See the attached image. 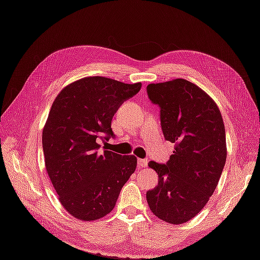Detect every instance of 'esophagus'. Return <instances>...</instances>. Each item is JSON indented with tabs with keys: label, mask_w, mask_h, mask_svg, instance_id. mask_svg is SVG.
Wrapping results in <instances>:
<instances>
[{
	"label": "esophagus",
	"mask_w": 260,
	"mask_h": 260,
	"mask_svg": "<svg viewBox=\"0 0 260 260\" xmlns=\"http://www.w3.org/2000/svg\"><path fill=\"white\" fill-rule=\"evenodd\" d=\"M138 166H139V168H146L148 166V159L147 158H139Z\"/></svg>",
	"instance_id": "1"
}]
</instances>
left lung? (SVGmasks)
I'll return each instance as SVG.
<instances>
[{
	"label": "left lung",
	"mask_w": 260,
	"mask_h": 260,
	"mask_svg": "<svg viewBox=\"0 0 260 260\" xmlns=\"http://www.w3.org/2000/svg\"><path fill=\"white\" fill-rule=\"evenodd\" d=\"M147 92L160 109L164 138L176 145L166 164H148L158 184L147 192V203L160 220L182 224L205 207L219 183L226 158L223 119L215 102L184 78L151 83Z\"/></svg>",
	"instance_id": "8db88e82"
}]
</instances>
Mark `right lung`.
<instances>
[{"label":"right lung","mask_w":260,"mask_h":260,"mask_svg":"<svg viewBox=\"0 0 260 260\" xmlns=\"http://www.w3.org/2000/svg\"><path fill=\"white\" fill-rule=\"evenodd\" d=\"M140 89L141 83L84 77L63 88L53 102L43 131L45 166L60 203L76 219L108 215L137 169L134 155L98 149L100 140L114 138V113Z\"/></svg>","instance_id":"obj_1"}]
</instances>
